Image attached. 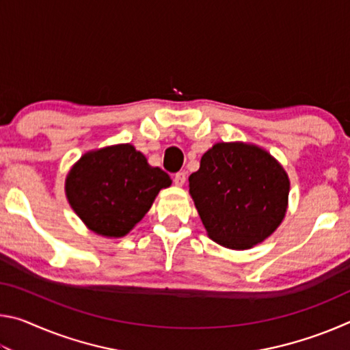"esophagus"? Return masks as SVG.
<instances>
[{
  "instance_id": "esophagus-1",
  "label": "esophagus",
  "mask_w": 350,
  "mask_h": 350,
  "mask_svg": "<svg viewBox=\"0 0 350 350\" xmlns=\"http://www.w3.org/2000/svg\"><path fill=\"white\" fill-rule=\"evenodd\" d=\"M185 180H187V173H185V171H179V173L174 176L176 187H183V185H185Z\"/></svg>"
}]
</instances>
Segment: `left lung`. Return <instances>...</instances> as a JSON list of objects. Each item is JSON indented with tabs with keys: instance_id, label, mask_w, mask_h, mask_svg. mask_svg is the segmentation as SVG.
Listing matches in <instances>:
<instances>
[{
	"instance_id": "left-lung-1",
	"label": "left lung",
	"mask_w": 350,
	"mask_h": 350,
	"mask_svg": "<svg viewBox=\"0 0 350 350\" xmlns=\"http://www.w3.org/2000/svg\"><path fill=\"white\" fill-rule=\"evenodd\" d=\"M188 180L206 234L230 250L260 244L286 217L288 174L258 145L217 142Z\"/></svg>"
}]
</instances>
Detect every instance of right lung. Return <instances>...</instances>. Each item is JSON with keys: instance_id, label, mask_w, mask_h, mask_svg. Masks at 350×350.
<instances>
[{"instance_id": "1", "label": "right lung", "mask_w": 350, "mask_h": 350, "mask_svg": "<svg viewBox=\"0 0 350 350\" xmlns=\"http://www.w3.org/2000/svg\"><path fill=\"white\" fill-rule=\"evenodd\" d=\"M173 180L131 144L83 154L64 180V193L75 215L91 232L122 238L151 208L162 188Z\"/></svg>"}]
</instances>
